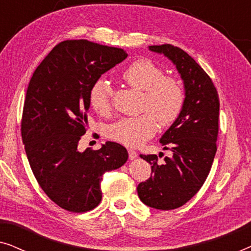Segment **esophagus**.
I'll use <instances>...</instances> for the list:
<instances>
[{
	"label": "esophagus",
	"mask_w": 251,
	"mask_h": 251,
	"mask_svg": "<svg viewBox=\"0 0 251 251\" xmlns=\"http://www.w3.org/2000/svg\"><path fill=\"white\" fill-rule=\"evenodd\" d=\"M128 153H129V159H130V160L136 159V157L138 156V154H137V152H136L135 150H131V149H130V150L128 151Z\"/></svg>",
	"instance_id": "esophagus-1"
}]
</instances>
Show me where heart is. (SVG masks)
<instances>
[{
	"mask_svg": "<svg viewBox=\"0 0 251 251\" xmlns=\"http://www.w3.org/2000/svg\"><path fill=\"white\" fill-rule=\"evenodd\" d=\"M122 78L130 87L144 91L143 111L135 118H123L111 126L109 135L126 146H139L155 135L161 126H168L179 118L185 105L184 87L177 78L166 76L159 65L138 59L123 72ZM89 104L96 113L111 112V91L104 78H97L89 90Z\"/></svg>",
	"mask_w": 251,
	"mask_h": 251,
	"instance_id": "1",
	"label": "heart"
}]
</instances>
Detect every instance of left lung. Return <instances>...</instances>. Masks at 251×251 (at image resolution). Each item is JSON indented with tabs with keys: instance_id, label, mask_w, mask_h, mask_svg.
Instances as JSON below:
<instances>
[{
	"instance_id": "obj_1",
	"label": "left lung",
	"mask_w": 251,
	"mask_h": 251,
	"mask_svg": "<svg viewBox=\"0 0 251 251\" xmlns=\"http://www.w3.org/2000/svg\"><path fill=\"white\" fill-rule=\"evenodd\" d=\"M150 50L163 53L176 65L185 85V105L160 139L173 155L160 163L155 154H140L152 174L139 183L137 192L149 207L171 210L190 201L210 173L217 151L219 97L210 76L180 48L162 44L151 46Z\"/></svg>"
}]
</instances>
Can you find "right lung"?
I'll return each instance as SVG.
<instances>
[{
  "label": "right lung",
  "instance_id": "obj_1",
  "mask_svg": "<svg viewBox=\"0 0 251 251\" xmlns=\"http://www.w3.org/2000/svg\"><path fill=\"white\" fill-rule=\"evenodd\" d=\"M126 56L119 48L67 40L50 51L29 81L22 118L27 159L44 193L67 211L97 207L102 175L128 160L126 147L114 142L77 150L87 132L92 83Z\"/></svg>",
  "mask_w": 251,
  "mask_h": 251
}]
</instances>
